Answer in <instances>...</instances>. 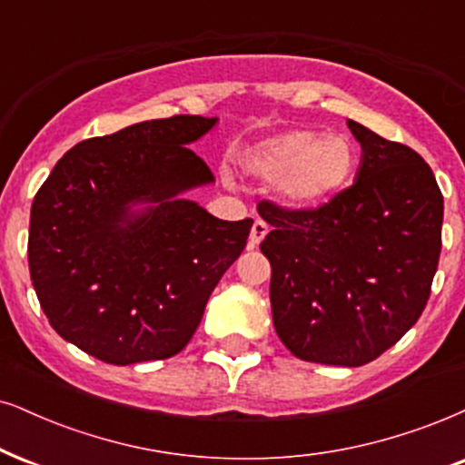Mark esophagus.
Wrapping results in <instances>:
<instances>
[{
  "instance_id": "34e87169",
  "label": "esophagus",
  "mask_w": 465,
  "mask_h": 465,
  "mask_svg": "<svg viewBox=\"0 0 465 465\" xmlns=\"http://www.w3.org/2000/svg\"><path fill=\"white\" fill-rule=\"evenodd\" d=\"M266 233H268V225H266V223H263L262 219H257L255 223H252V227H251L249 244H251V246H257V244L262 242L263 238H266Z\"/></svg>"
}]
</instances>
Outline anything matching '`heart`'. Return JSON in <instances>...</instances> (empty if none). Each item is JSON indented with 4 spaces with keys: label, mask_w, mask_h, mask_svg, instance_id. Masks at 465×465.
<instances>
[{
    "label": "heart",
    "mask_w": 465,
    "mask_h": 465,
    "mask_svg": "<svg viewBox=\"0 0 465 465\" xmlns=\"http://www.w3.org/2000/svg\"><path fill=\"white\" fill-rule=\"evenodd\" d=\"M356 158V145L348 134L296 128L251 148L246 164L263 180H279L285 202L315 205L350 184Z\"/></svg>",
    "instance_id": "heart-1"
}]
</instances>
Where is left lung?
<instances>
[{"instance_id":"8db88e82","label":"left lung","mask_w":465,"mask_h":465,"mask_svg":"<svg viewBox=\"0 0 465 465\" xmlns=\"http://www.w3.org/2000/svg\"><path fill=\"white\" fill-rule=\"evenodd\" d=\"M362 145L356 182L315 208L257 205L272 225L276 334L307 362L362 367L412 328L431 293L442 249L444 197L408 145L348 122Z\"/></svg>"}]
</instances>
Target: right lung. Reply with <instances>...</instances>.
Wrapping results in <instances>:
<instances>
[{
	"label": "right lung",
	"instance_id": "right-lung-1",
	"mask_svg": "<svg viewBox=\"0 0 465 465\" xmlns=\"http://www.w3.org/2000/svg\"><path fill=\"white\" fill-rule=\"evenodd\" d=\"M216 117L139 122L68 150L29 216V274L49 324L109 364L186 348L252 219L221 221L178 193L214 180L186 143ZM134 203H150L139 215Z\"/></svg>",
	"mask_w": 465,
	"mask_h": 465
}]
</instances>
